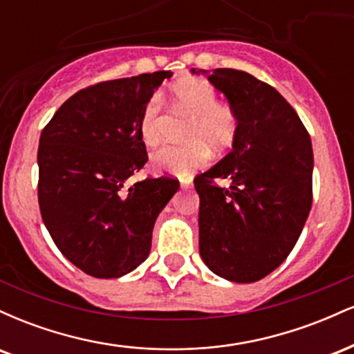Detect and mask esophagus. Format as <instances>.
Returning <instances> with one entry per match:
<instances>
[{
  "instance_id": "34e87169",
  "label": "esophagus",
  "mask_w": 354,
  "mask_h": 354,
  "mask_svg": "<svg viewBox=\"0 0 354 354\" xmlns=\"http://www.w3.org/2000/svg\"><path fill=\"white\" fill-rule=\"evenodd\" d=\"M180 186H181V189H188L191 186V180H181Z\"/></svg>"
}]
</instances>
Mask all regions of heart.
I'll list each match as a JSON object with an SVG mask.
<instances>
[{
	"label": "heart",
	"mask_w": 354,
	"mask_h": 354,
	"mask_svg": "<svg viewBox=\"0 0 354 354\" xmlns=\"http://www.w3.org/2000/svg\"><path fill=\"white\" fill-rule=\"evenodd\" d=\"M173 109L189 116L183 140L185 146H165L151 154L153 169L185 176L208 163L209 149H223L233 143L238 116L228 104L218 103L216 89L203 80H185L171 88ZM140 136L146 146L161 141V98L154 95L145 103L140 116Z\"/></svg>",
	"instance_id": "heart-1"
}]
</instances>
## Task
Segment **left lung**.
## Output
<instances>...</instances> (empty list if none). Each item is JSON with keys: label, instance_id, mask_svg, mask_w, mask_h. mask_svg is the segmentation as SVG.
<instances>
[{"label": "left lung", "instance_id": "1", "mask_svg": "<svg viewBox=\"0 0 354 354\" xmlns=\"http://www.w3.org/2000/svg\"><path fill=\"white\" fill-rule=\"evenodd\" d=\"M208 80L236 113L238 131L231 151L194 180L200 254L214 274L253 283L288 258L310 214L311 138L293 106L250 73L218 68Z\"/></svg>", "mask_w": 354, "mask_h": 354}]
</instances>
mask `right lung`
<instances>
[{"label": "right lung", "mask_w": 354, "mask_h": 354, "mask_svg": "<svg viewBox=\"0 0 354 354\" xmlns=\"http://www.w3.org/2000/svg\"><path fill=\"white\" fill-rule=\"evenodd\" d=\"M171 71L103 81L73 95L44 126L38 148V201L64 258L95 278L136 270L153 226L180 183L128 180L148 161L140 116Z\"/></svg>", "instance_id": "right-lung-1"}]
</instances>
